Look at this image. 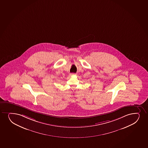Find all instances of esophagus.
<instances>
[{
  "instance_id": "esophagus-1",
  "label": "esophagus",
  "mask_w": 148,
  "mask_h": 148,
  "mask_svg": "<svg viewBox=\"0 0 148 148\" xmlns=\"http://www.w3.org/2000/svg\"><path fill=\"white\" fill-rule=\"evenodd\" d=\"M76 75L75 73H70V76H71H71H73V75Z\"/></svg>"
}]
</instances>
